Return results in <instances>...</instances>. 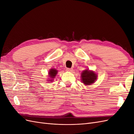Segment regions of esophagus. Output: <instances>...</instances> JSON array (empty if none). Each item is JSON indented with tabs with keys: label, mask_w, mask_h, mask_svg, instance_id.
<instances>
[{
	"label": "esophagus",
	"mask_w": 134,
	"mask_h": 134,
	"mask_svg": "<svg viewBox=\"0 0 134 134\" xmlns=\"http://www.w3.org/2000/svg\"><path fill=\"white\" fill-rule=\"evenodd\" d=\"M66 70L68 71H72V70H73V69H72V68H66Z\"/></svg>",
	"instance_id": "esophagus-1"
}]
</instances>
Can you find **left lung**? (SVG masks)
Here are the masks:
<instances>
[{"label": "left lung", "mask_w": 134, "mask_h": 134, "mask_svg": "<svg viewBox=\"0 0 134 134\" xmlns=\"http://www.w3.org/2000/svg\"><path fill=\"white\" fill-rule=\"evenodd\" d=\"M82 82L86 85H90L94 83L97 79V75L94 72L90 70H84L82 73Z\"/></svg>", "instance_id": "left-lung-1"}]
</instances>
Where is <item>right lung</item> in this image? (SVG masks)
I'll list each match as a JSON object with an SVG mask.
<instances>
[{
	"mask_svg": "<svg viewBox=\"0 0 134 134\" xmlns=\"http://www.w3.org/2000/svg\"><path fill=\"white\" fill-rule=\"evenodd\" d=\"M48 74H49V76L50 77V78H52L53 79L55 78V76H56V75L58 73V71L56 70V69H51L50 71H49V72H48ZM51 80H52V79H51ZM50 82H52V80H50Z\"/></svg>",
	"mask_w": 134,
	"mask_h": 134,
	"instance_id": "right-lung-1",
	"label": "right lung"
}]
</instances>
